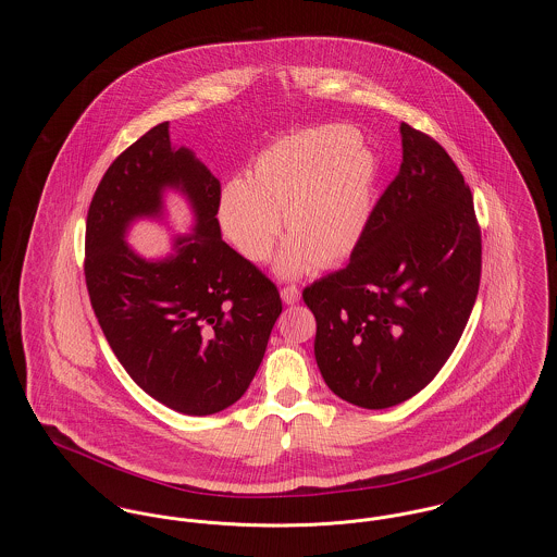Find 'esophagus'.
<instances>
[{
	"mask_svg": "<svg viewBox=\"0 0 557 557\" xmlns=\"http://www.w3.org/2000/svg\"><path fill=\"white\" fill-rule=\"evenodd\" d=\"M281 298L285 305H296L300 300V289L296 285H287L281 289Z\"/></svg>",
	"mask_w": 557,
	"mask_h": 557,
	"instance_id": "obj_1",
	"label": "esophagus"
}]
</instances>
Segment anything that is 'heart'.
<instances>
[{
  "mask_svg": "<svg viewBox=\"0 0 557 557\" xmlns=\"http://www.w3.org/2000/svg\"><path fill=\"white\" fill-rule=\"evenodd\" d=\"M375 166L360 135L345 124L318 126L281 139L255 160L250 177H234L221 195V225L250 261H265L281 234L292 239L283 276L349 257L373 208Z\"/></svg>",
  "mask_w": 557,
  "mask_h": 557,
  "instance_id": "1",
  "label": "heart"
}]
</instances>
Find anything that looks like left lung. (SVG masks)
Returning a JSON list of instances; mask_svg holds the SVG:
<instances>
[{
  "label": "left lung",
  "mask_w": 557,
  "mask_h": 557,
  "mask_svg": "<svg viewBox=\"0 0 557 557\" xmlns=\"http://www.w3.org/2000/svg\"><path fill=\"white\" fill-rule=\"evenodd\" d=\"M403 162L349 261L305 287L327 388L364 409L418 395L455 351L476 302L482 239L448 152L400 124Z\"/></svg>",
  "instance_id": "8db88e82"
}]
</instances>
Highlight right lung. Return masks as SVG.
<instances>
[{
    "mask_svg": "<svg viewBox=\"0 0 557 557\" xmlns=\"http://www.w3.org/2000/svg\"><path fill=\"white\" fill-rule=\"evenodd\" d=\"M191 201L196 234L162 262L123 242L139 215H156L161 190ZM221 182L186 148H171L162 122L102 175L85 225V285L120 364L162 405L210 416L252 382L283 305L276 285L221 238Z\"/></svg>",
    "mask_w": 557,
    "mask_h": 557,
    "instance_id": "obj_1",
    "label": "right lung"
}]
</instances>
